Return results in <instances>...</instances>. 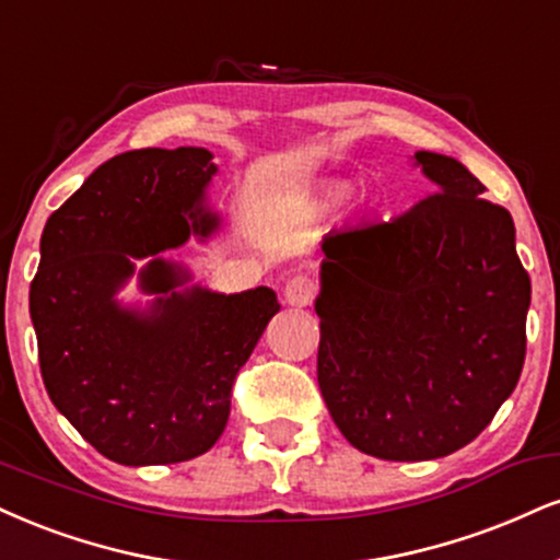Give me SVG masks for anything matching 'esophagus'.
Instances as JSON below:
<instances>
[{
	"label": "esophagus",
	"instance_id": "obj_1",
	"mask_svg": "<svg viewBox=\"0 0 560 560\" xmlns=\"http://www.w3.org/2000/svg\"><path fill=\"white\" fill-rule=\"evenodd\" d=\"M315 281L310 276H294V279L287 281L284 287V300L292 307H307L310 302L315 300Z\"/></svg>",
	"mask_w": 560,
	"mask_h": 560
}]
</instances>
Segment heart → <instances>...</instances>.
I'll list each match as a JSON object with an SVG mask.
<instances>
[{"mask_svg": "<svg viewBox=\"0 0 560 560\" xmlns=\"http://www.w3.org/2000/svg\"><path fill=\"white\" fill-rule=\"evenodd\" d=\"M339 192H341L339 182H323L318 190H315L307 198V211H320V208H326L328 203H331V200ZM341 198H345L347 203H357V200H360V190H354V187H347V190L341 192Z\"/></svg>", "mask_w": 560, "mask_h": 560, "instance_id": "b5f03b06", "label": "heart"}]
</instances>
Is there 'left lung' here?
I'll return each instance as SVG.
<instances>
[{
  "label": "left lung",
  "instance_id": "8db88e82",
  "mask_svg": "<svg viewBox=\"0 0 560 560\" xmlns=\"http://www.w3.org/2000/svg\"><path fill=\"white\" fill-rule=\"evenodd\" d=\"M435 195L323 242L318 386L362 454L428 462L490 425L522 375L529 276L506 208L462 161L417 151Z\"/></svg>",
  "mask_w": 560,
  "mask_h": 560
}]
</instances>
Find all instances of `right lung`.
Returning <instances> with one entry per match:
<instances>
[{"instance_id":"1","label":"right lung","mask_w":560,"mask_h":560,"mask_svg":"<svg viewBox=\"0 0 560 560\" xmlns=\"http://www.w3.org/2000/svg\"><path fill=\"white\" fill-rule=\"evenodd\" d=\"M219 172L198 145L143 148L101 164L46 221L31 320L54 407L106 459L177 464L219 441L232 386L279 300L192 284L166 258L221 229L208 203ZM135 278L152 298L125 303Z\"/></svg>"}]
</instances>
